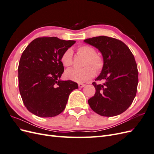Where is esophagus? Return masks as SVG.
<instances>
[{"label":"esophagus","mask_w":154,"mask_h":154,"mask_svg":"<svg viewBox=\"0 0 154 154\" xmlns=\"http://www.w3.org/2000/svg\"><path fill=\"white\" fill-rule=\"evenodd\" d=\"M85 84H83V83H78V87L80 88H82L83 87H85Z\"/></svg>","instance_id":"1"}]
</instances>
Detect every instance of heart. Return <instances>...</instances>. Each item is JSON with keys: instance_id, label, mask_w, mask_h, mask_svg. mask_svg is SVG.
I'll return each mask as SVG.
<instances>
[{"instance_id": "b5f03b06", "label": "heart", "mask_w": 154, "mask_h": 154, "mask_svg": "<svg viewBox=\"0 0 154 154\" xmlns=\"http://www.w3.org/2000/svg\"><path fill=\"white\" fill-rule=\"evenodd\" d=\"M77 53L85 57L84 66L81 69H70L65 72V76L69 80L78 83L87 82L94 76L96 71H100L103 67V61L100 56L96 54V50L89 45H81L77 49ZM72 51L67 49L62 54L61 62L65 67H70L72 65ZM92 64V66L90 64ZM95 69H94V67Z\"/></svg>"}]
</instances>
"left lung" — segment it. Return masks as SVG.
Instances as JSON below:
<instances>
[{"label": "left lung", "mask_w": 154, "mask_h": 154, "mask_svg": "<svg viewBox=\"0 0 154 154\" xmlns=\"http://www.w3.org/2000/svg\"><path fill=\"white\" fill-rule=\"evenodd\" d=\"M98 49L103 58V66L96 81L94 96L88 100L96 113L111 117L123 113L136 97L138 84L137 66L133 54L122 41L100 36L84 40Z\"/></svg>", "instance_id": "left-lung-1"}]
</instances>
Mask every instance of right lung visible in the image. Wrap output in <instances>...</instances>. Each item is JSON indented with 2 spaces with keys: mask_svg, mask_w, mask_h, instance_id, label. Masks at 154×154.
<instances>
[{
  "mask_svg": "<svg viewBox=\"0 0 154 154\" xmlns=\"http://www.w3.org/2000/svg\"><path fill=\"white\" fill-rule=\"evenodd\" d=\"M57 37H40L22 53L18 64V87L25 106L41 118L60 114L69 94L78 88L71 80L62 81V54L75 43Z\"/></svg>",
  "mask_w": 154,
  "mask_h": 154,
  "instance_id": "add662e5",
  "label": "right lung"
}]
</instances>
